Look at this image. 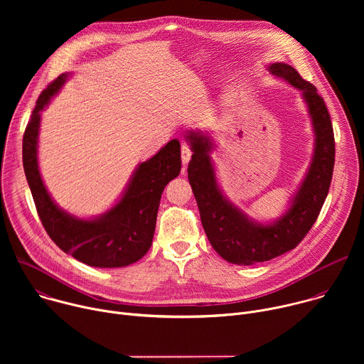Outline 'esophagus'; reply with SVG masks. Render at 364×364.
<instances>
[{"instance_id": "1", "label": "esophagus", "mask_w": 364, "mask_h": 364, "mask_svg": "<svg viewBox=\"0 0 364 364\" xmlns=\"http://www.w3.org/2000/svg\"><path fill=\"white\" fill-rule=\"evenodd\" d=\"M190 159H191V148L186 142H183L181 144V161H183V164H187L190 161Z\"/></svg>"}]
</instances>
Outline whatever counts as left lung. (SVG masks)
Segmentation results:
<instances>
[{"instance_id": "obj_1", "label": "left lung", "mask_w": 364, "mask_h": 364, "mask_svg": "<svg viewBox=\"0 0 364 364\" xmlns=\"http://www.w3.org/2000/svg\"><path fill=\"white\" fill-rule=\"evenodd\" d=\"M268 70L302 92L314 131V154L308 171L289 201L288 210L274 223L255 222L230 200L216 180L210 152L213 139L201 131H188L193 155L188 163L191 184L203 229L213 249L225 261L253 265L271 261L294 249L316 223L330 190L334 168V132L324 99L314 85L304 80L287 63H272Z\"/></svg>"}]
</instances>
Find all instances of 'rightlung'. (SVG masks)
Segmentation results:
<instances>
[{"label": "right lung", "instance_id": "right-lung-1", "mask_svg": "<svg viewBox=\"0 0 364 364\" xmlns=\"http://www.w3.org/2000/svg\"><path fill=\"white\" fill-rule=\"evenodd\" d=\"M68 73L51 82L38 96L23 136V166L38 218L63 252L95 268L128 267L148 252L152 243L160 198L164 187L180 174L178 139H171L134 171L122 197L111 209L93 219H79L55 203L38 170L37 145L40 114L48 105Z\"/></svg>", "mask_w": 364, "mask_h": 364}]
</instances>
